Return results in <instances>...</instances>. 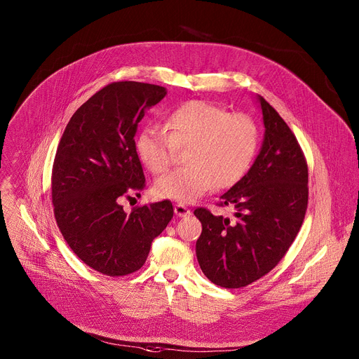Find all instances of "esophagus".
<instances>
[{
  "mask_svg": "<svg viewBox=\"0 0 359 359\" xmlns=\"http://www.w3.org/2000/svg\"><path fill=\"white\" fill-rule=\"evenodd\" d=\"M175 215L177 217H186V216H190L191 212H190V209H187L184 206V204H176V206H175Z\"/></svg>",
  "mask_w": 359,
  "mask_h": 359,
  "instance_id": "1",
  "label": "esophagus"
}]
</instances>
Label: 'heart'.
Listing matches in <instances>:
<instances>
[{"mask_svg":"<svg viewBox=\"0 0 359 359\" xmlns=\"http://www.w3.org/2000/svg\"><path fill=\"white\" fill-rule=\"evenodd\" d=\"M257 143L259 130L251 116L194 99L170 112L163 128H143L136 151L149 172L161 175L173 163L176 151L187 147L186 168L159 177L153 190L162 198L191 203L213 187L223 190L240 182Z\"/></svg>","mask_w":359,"mask_h":359,"instance_id":"1","label":"heart"}]
</instances>
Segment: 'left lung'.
I'll use <instances>...</instances> for the list:
<instances>
[{
    "instance_id": "left-lung-1",
    "label": "left lung",
    "mask_w": 359,
    "mask_h": 359,
    "mask_svg": "<svg viewBox=\"0 0 359 359\" xmlns=\"http://www.w3.org/2000/svg\"><path fill=\"white\" fill-rule=\"evenodd\" d=\"M266 126L257 159L216 206L234 219L197 208L203 230L196 243L201 271L224 288H241L269 274L298 234L309 206V165L288 125L259 96Z\"/></svg>"
}]
</instances>
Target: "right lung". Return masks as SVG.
Here are the masks:
<instances>
[{"label":"right lung","instance_id":"1","mask_svg":"<svg viewBox=\"0 0 359 359\" xmlns=\"http://www.w3.org/2000/svg\"><path fill=\"white\" fill-rule=\"evenodd\" d=\"M166 95L159 85L122 81L97 90L72 115L50 176L57 224L86 266L109 277L144 264L150 244L173 217L170 200L125 213L121 200L146 187L135 133Z\"/></svg>","mask_w":359,"mask_h":359}]
</instances>
